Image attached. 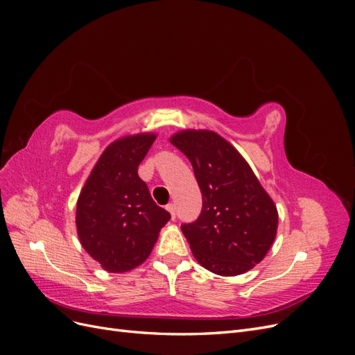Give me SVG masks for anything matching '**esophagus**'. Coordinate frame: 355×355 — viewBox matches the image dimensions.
Here are the masks:
<instances>
[{"label":"esophagus","mask_w":355,"mask_h":355,"mask_svg":"<svg viewBox=\"0 0 355 355\" xmlns=\"http://www.w3.org/2000/svg\"><path fill=\"white\" fill-rule=\"evenodd\" d=\"M168 211H170V214H171V219H176V206H175V204L173 202H171V204H167V207H166Z\"/></svg>","instance_id":"esophagus-1"}]
</instances>
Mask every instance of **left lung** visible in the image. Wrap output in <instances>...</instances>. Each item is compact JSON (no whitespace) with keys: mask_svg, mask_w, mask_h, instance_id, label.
Wrapping results in <instances>:
<instances>
[{"mask_svg":"<svg viewBox=\"0 0 355 355\" xmlns=\"http://www.w3.org/2000/svg\"><path fill=\"white\" fill-rule=\"evenodd\" d=\"M170 142L189 159L202 196L197 220L180 225L191 252L218 275L249 271L274 243V201L237 149L218 133L185 130Z\"/></svg>","mask_w":355,"mask_h":355,"instance_id":"obj_1","label":"left lung"}]
</instances>
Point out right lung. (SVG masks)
I'll use <instances>...</instances> for the list:
<instances>
[{"instance_id":"obj_1","label":"right lung","mask_w":355,"mask_h":355,"mask_svg":"<svg viewBox=\"0 0 355 355\" xmlns=\"http://www.w3.org/2000/svg\"><path fill=\"white\" fill-rule=\"evenodd\" d=\"M155 141L145 133L118 139L105 149L77 202L78 237L110 272H125L151 253L170 213L153 200L137 167Z\"/></svg>"}]
</instances>
